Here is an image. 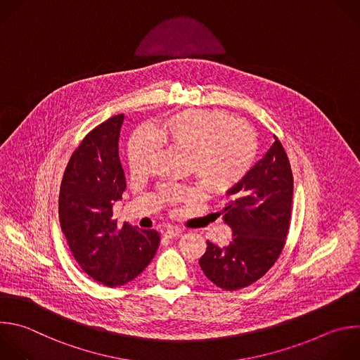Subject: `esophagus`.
<instances>
[{"label":"esophagus","instance_id":"obj_1","mask_svg":"<svg viewBox=\"0 0 360 360\" xmlns=\"http://www.w3.org/2000/svg\"><path fill=\"white\" fill-rule=\"evenodd\" d=\"M181 233H182V230L178 229V227H168V229L164 231V236L168 237V238H175V237H178Z\"/></svg>","mask_w":360,"mask_h":360}]
</instances>
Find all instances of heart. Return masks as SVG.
I'll list each match as a JSON object with an SVG mask.
<instances>
[{
  "mask_svg": "<svg viewBox=\"0 0 360 360\" xmlns=\"http://www.w3.org/2000/svg\"><path fill=\"white\" fill-rule=\"evenodd\" d=\"M160 143L188 154L189 167L213 193H227L252 171L257 141L253 130L234 115L220 110H185L168 117L160 127L139 131L129 146L131 174H146L160 148ZM199 195L193 186L171 185L164 189L169 202Z\"/></svg>",
  "mask_w": 360,
  "mask_h": 360,
  "instance_id": "obj_1",
  "label": "heart"
}]
</instances>
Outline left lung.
Segmentation results:
<instances>
[{
  "mask_svg": "<svg viewBox=\"0 0 360 360\" xmlns=\"http://www.w3.org/2000/svg\"><path fill=\"white\" fill-rule=\"evenodd\" d=\"M292 189L291 165L276 139L249 175L227 192L229 202L221 214L231 229V242L221 249L207 242L199 260L213 284L229 291L240 290L273 267L288 234Z\"/></svg>",
  "mask_w": 360,
  "mask_h": 360,
  "instance_id": "1",
  "label": "left lung"
}]
</instances>
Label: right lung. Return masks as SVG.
I'll return each mask as SVG.
<instances>
[{
    "label": "right lung",
    "mask_w": 360,
    "mask_h": 360,
    "mask_svg": "<svg viewBox=\"0 0 360 360\" xmlns=\"http://www.w3.org/2000/svg\"><path fill=\"white\" fill-rule=\"evenodd\" d=\"M124 114L91 130L72 154L59 192V220L69 249L93 280L118 287L134 280L154 259L157 230L118 227L112 206L126 191L118 157Z\"/></svg>",
    "instance_id": "1"
}]
</instances>
